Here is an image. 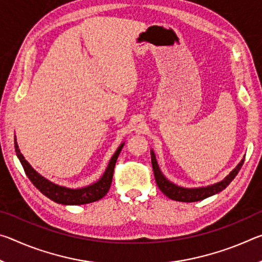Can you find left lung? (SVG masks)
Masks as SVG:
<instances>
[{
	"label": "left lung",
	"instance_id": "left-lung-1",
	"mask_svg": "<svg viewBox=\"0 0 262 262\" xmlns=\"http://www.w3.org/2000/svg\"><path fill=\"white\" fill-rule=\"evenodd\" d=\"M150 154H151L152 170H154L155 179H156L158 188L161 189L163 194H165L168 199H171V200H174V201H180V202L201 201L203 199H207L209 196H212V195L222 192L224 188H227V186L231 183V181L234 179V177L238 174L239 170H241L243 166L244 159H245V157H244L242 161L239 162L238 165L234 167L223 180L219 181V183L208 185V186H202V187L187 188V187H181V186L176 185L172 183V181L168 180L166 177L163 174L161 168H159L154 150H150Z\"/></svg>",
	"mask_w": 262,
	"mask_h": 262
}]
</instances>
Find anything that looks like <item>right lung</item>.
Masks as SVG:
<instances>
[{
  "mask_svg": "<svg viewBox=\"0 0 262 262\" xmlns=\"http://www.w3.org/2000/svg\"><path fill=\"white\" fill-rule=\"evenodd\" d=\"M123 144H125V142L119 145V148L115 150L113 156L110 159L108 165L106 167L105 172L98 180L95 181V183L91 185L84 186V187L70 188V187H67V186H62V185L53 183V181L48 180L47 178H45V177H42L40 173H38V172L30 165V163L24 158L23 155H21L20 150L18 148V144H17L16 136H15L16 155L17 157H18L20 164L23 165L25 173L28 176V178L31 180V183L40 190L45 196L51 199L52 201L60 203V205H64V206L86 205V203H91V202L100 200L101 198H104L105 195L107 194L108 189L111 187V183H112L115 163H117L119 154H120L121 149L123 148Z\"/></svg>",
  "mask_w": 262,
  "mask_h": 262,
  "instance_id": "obj_1",
  "label": "right lung"
}]
</instances>
